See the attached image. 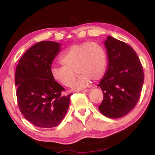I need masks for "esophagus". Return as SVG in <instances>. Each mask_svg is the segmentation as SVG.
<instances>
[{
    "label": "esophagus",
    "mask_w": 155,
    "mask_h": 155,
    "mask_svg": "<svg viewBox=\"0 0 155 155\" xmlns=\"http://www.w3.org/2000/svg\"><path fill=\"white\" fill-rule=\"evenodd\" d=\"M91 91L90 89H89V90H82V91H81V92H83V93H87V92H89V91Z\"/></svg>",
    "instance_id": "esophagus-1"
}]
</instances>
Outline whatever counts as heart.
Here are the masks:
<instances>
[{
	"label": "heart",
	"instance_id": "heart-1",
	"mask_svg": "<svg viewBox=\"0 0 155 155\" xmlns=\"http://www.w3.org/2000/svg\"><path fill=\"white\" fill-rule=\"evenodd\" d=\"M61 66L51 68V75L54 81L74 90L85 88L91 81H98L103 77L107 67V55L104 49L96 43L83 42L74 44L65 51L60 59Z\"/></svg>",
	"mask_w": 155,
	"mask_h": 155
}]
</instances>
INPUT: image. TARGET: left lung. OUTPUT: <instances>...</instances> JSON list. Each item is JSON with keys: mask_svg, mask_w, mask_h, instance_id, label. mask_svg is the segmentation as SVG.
Instances as JSON below:
<instances>
[{"mask_svg": "<svg viewBox=\"0 0 155 155\" xmlns=\"http://www.w3.org/2000/svg\"><path fill=\"white\" fill-rule=\"evenodd\" d=\"M104 44L108 66L98 85L104 95L98 109L109 118H120L134 108L140 99L143 68L137 54L127 44L111 36Z\"/></svg>", "mask_w": 155, "mask_h": 155, "instance_id": "obj_1", "label": "left lung"}]
</instances>
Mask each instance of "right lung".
<instances>
[{"label": "right lung", "mask_w": 155, "mask_h": 155, "mask_svg": "<svg viewBox=\"0 0 155 155\" xmlns=\"http://www.w3.org/2000/svg\"><path fill=\"white\" fill-rule=\"evenodd\" d=\"M61 51V44L42 41L31 46L15 68L18 104L31 124L40 128H53L64 119L71 94L61 96L65 89L51 75L52 61Z\"/></svg>", "instance_id": "right-lung-1"}]
</instances>
